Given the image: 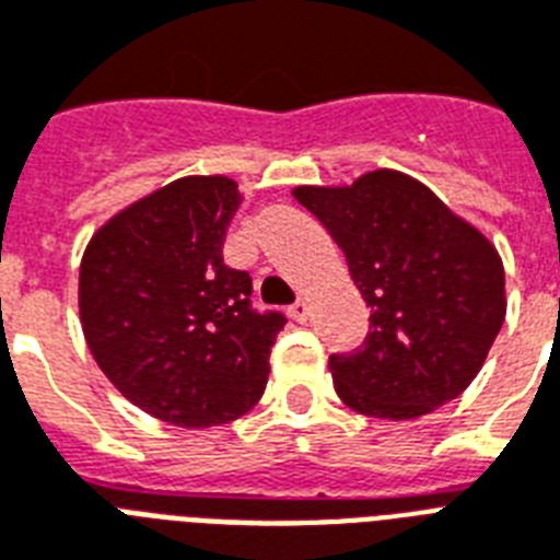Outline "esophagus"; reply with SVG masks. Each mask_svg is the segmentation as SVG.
<instances>
[{
    "label": "esophagus",
    "mask_w": 560,
    "mask_h": 560,
    "mask_svg": "<svg viewBox=\"0 0 560 560\" xmlns=\"http://www.w3.org/2000/svg\"><path fill=\"white\" fill-rule=\"evenodd\" d=\"M289 315H292L294 320H298V324H306V317H308V303L303 301V298H298V301H294L292 306H289Z\"/></svg>",
    "instance_id": "34e87169"
}]
</instances>
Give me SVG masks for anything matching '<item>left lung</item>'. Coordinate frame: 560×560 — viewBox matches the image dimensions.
<instances>
[{"label": "left lung", "mask_w": 560, "mask_h": 560, "mask_svg": "<svg viewBox=\"0 0 560 560\" xmlns=\"http://www.w3.org/2000/svg\"><path fill=\"white\" fill-rule=\"evenodd\" d=\"M347 257L370 332L332 352L335 393L375 419H416L474 382L506 317L494 245L416 178L375 170L352 187H298Z\"/></svg>", "instance_id": "left-lung-1"}]
</instances>
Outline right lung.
I'll return each instance as SVG.
<instances>
[{
	"instance_id": "add662e5",
	"label": "right lung",
	"mask_w": 560,
	"mask_h": 560,
	"mask_svg": "<svg viewBox=\"0 0 560 560\" xmlns=\"http://www.w3.org/2000/svg\"><path fill=\"white\" fill-rule=\"evenodd\" d=\"M236 182L187 176L92 236L80 320L97 366L132 405L178 428L234 422L259 401L283 312L257 308L222 245Z\"/></svg>"
}]
</instances>
